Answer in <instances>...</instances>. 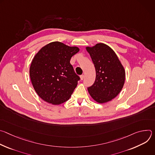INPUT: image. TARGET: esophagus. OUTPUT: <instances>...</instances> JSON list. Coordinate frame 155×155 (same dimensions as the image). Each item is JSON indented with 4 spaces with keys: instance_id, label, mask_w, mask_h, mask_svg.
<instances>
[{
    "instance_id": "34e87169",
    "label": "esophagus",
    "mask_w": 155,
    "mask_h": 155,
    "mask_svg": "<svg viewBox=\"0 0 155 155\" xmlns=\"http://www.w3.org/2000/svg\"><path fill=\"white\" fill-rule=\"evenodd\" d=\"M80 78H81V80H83V78H84V75H80Z\"/></svg>"
}]
</instances>
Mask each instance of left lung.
<instances>
[{
	"instance_id": "1",
	"label": "left lung",
	"mask_w": 155,
	"mask_h": 155,
	"mask_svg": "<svg viewBox=\"0 0 155 155\" xmlns=\"http://www.w3.org/2000/svg\"><path fill=\"white\" fill-rule=\"evenodd\" d=\"M96 69L94 84L87 87L90 96L102 104L114 99L121 91L125 80V71L114 51L104 43L86 47Z\"/></svg>"
}]
</instances>
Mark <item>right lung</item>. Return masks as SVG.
Masks as SVG:
<instances>
[{
  "label": "right lung",
  "mask_w": 155,
  "mask_h": 155,
  "mask_svg": "<svg viewBox=\"0 0 155 155\" xmlns=\"http://www.w3.org/2000/svg\"><path fill=\"white\" fill-rule=\"evenodd\" d=\"M78 51V47L54 41L35 56L29 74L35 91L43 101L59 105L71 97L80 78L70 61Z\"/></svg>",
  "instance_id": "1"
}]
</instances>
